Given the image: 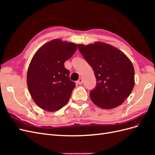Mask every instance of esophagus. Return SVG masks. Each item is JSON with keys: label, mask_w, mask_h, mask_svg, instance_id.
Listing matches in <instances>:
<instances>
[{"label": "esophagus", "mask_w": 155, "mask_h": 155, "mask_svg": "<svg viewBox=\"0 0 155 155\" xmlns=\"http://www.w3.org/2000/svg\"><path fill=\"white\" fill-rule=\"evenodd\" d=\"M76 83L78 84V85H81L83 83V79L81 78H79Z\"/></svg>", "instance_id": "esophagus-1"}]
</instances>
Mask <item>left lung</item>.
I'll return each mask as SVG.
<instances>
[{
	"label": "left lung",
	"mask_w": 155,
	"mask_h": 155,
	"mask_svg": "<svg viewBox=\"0 0 155 155\" xmlns=\"http://www.w3.org/2000/svg\"><path fill=\"white\" fill-rule=\"evenodd\" d=\"M78 48L96 78V86L90 92L92 102L105 109L120 105L134 85V70L129 59L114 46L101 42L79 44Z\"/></svg>",
	"instance_id": "1"
}]
</instances>
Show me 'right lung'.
Segmentation results:
<instances>
[{"mask_svg": "<svg viewBox=\"0 0 155 155\" xmlns=\"http://www.w3.org/2000/svg\"><path fill=\"white\" fill-rule=\"evenodd\" d=\"M77 48L76 44L54 39L41 46L33 57L27 85L34 102L43 110L54 112L68 103L76 84L70 79L64 62Z\"/></svg>", "mask_w": 155, "mask_h": 155, "instance_id": "1", "label": "right lung"}]
</instances>
